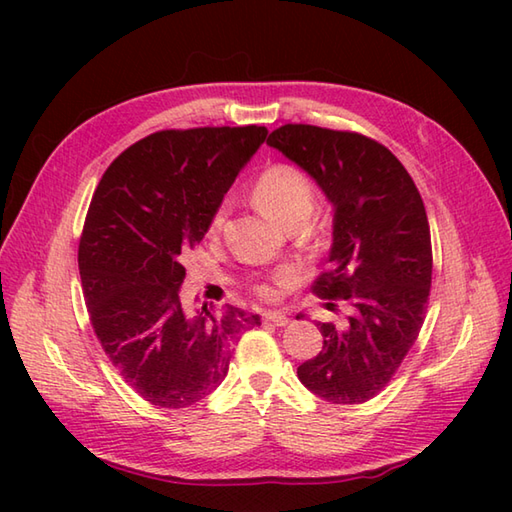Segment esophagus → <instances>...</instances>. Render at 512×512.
Masks as SVG:
<instances>
[{
	"label": "esophagus",
	"instance_id": "1",
	"mask_svg": "<svg viewBox=\"0 0 512 512\" xmlns=\"http://www.w3.org/2000/svg\"><path fill=\"white\" fill-rule=\"evenodd\" d=\"M264 321H268V323H273V325H286L288 321H290V317L288 314H284V312H277V310H270V312H264Z\"/></svg>",
	"mask_w": 512,
	"mask_h": 512
}]
</instances>
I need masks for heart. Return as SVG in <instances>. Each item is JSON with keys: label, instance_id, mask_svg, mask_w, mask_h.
<instances>
[{"label": "heart", "instance_id": "obj_1", "mask_svg": "<svg viewBox=\"0 0 512 512\" xmlns=\"http://www.w3.org/2000/svg\"><path fill=\"white\" fill-rule=\"evenodd\" d=\"M317 193L306 173L292 165H273L259 173L253 184V202L270 220L284 228H301L310 220ZM228 213V202H220L209 220V233L222 231ZM262 295H270L268 286L259 288Z\"/></svg>", "mask_w": 512, "mask_h": 512}]
</instances>
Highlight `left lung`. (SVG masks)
<instances>
[{"label":"left lung","mask_w":512,"mask_h":512,"mask_svg":"<svg viewBox=\"0 0 512 512\" xmlns=\"http://www.w3.org/2000/svg\"><path fill=\"white\" fill-rule=\"evenodd\" d=\"M266 143L306 171L332 204L330 270L314 292L352 308L339 325L317 323L323 350L297 376L323 400L358 405L389 383L422 328L431 288L427 211L407 169L372 138L284 125Z\"/></svg>","instance_id":"obj_1"}]
</instances>
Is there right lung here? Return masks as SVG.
<instances>
[{"instance_id": "right-lung-1", "label": "right lung", "mask_w": 512, "mask_h": 512, "mask_svg": "<svg viewBox=\"0 0 512 512\" xmlns=\"http://www.w3.org/2000/svg\"><path fill=\"white\" fill-rule=\"evenodd\" d=\"M268 129L156 132L118 156L85 217L79 270L92 328L127 385L151 405L191 407L228 372L237 336L262 323L235 306L184 310L182 257Z\"/></svg>"}]
</instances>
